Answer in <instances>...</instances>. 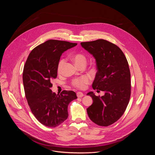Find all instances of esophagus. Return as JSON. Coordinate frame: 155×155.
<instances>
[{
  "label": "esophagus",
  "instance_id": "34e87169",
  "mask_svg": "<svg viewBox=\"0 0 155 155\" xmlns=\"http://www.w3.org/2000/svg\"><path fill=\"white\" fill-rule=\"evenodd\" d=\"M77 96L78 97H83L84 96V94L81 92H78L77 93Z\"/></svg>",
  "mask_w": 155,
  "mask_h": 155
}]
</instances>
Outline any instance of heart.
Listing matches in <instances>:
<instances>
[{
    "instance_id": "b5f03b06",
    "label": "heart",
    "mask_w": 155,
    "mask_h": 155,
    "mask_svg": "<svg viewBox=\"0 0 155 155\" xmlns=\"http://www.w3.org/2000/svg\"><path fill=\"white\" fill-rule=\"evenodd\" d=\"M72 59L78 67L83 64L86 65V58L83 54H81V53L74 54L72 55ZM64 64V59H61L58 62V67H57V72L58 74H60L61 72ZM90 81V79L89 77L83 76L80 78L73 80V81H72V84H73L74 86L82 89V88H84L85 87V86L87 84L89 83Z\"/></svg>"
}]
</instances>
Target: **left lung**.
Masks as SVG:
<instances>
[{
  "label": "left lung",
  "mask_w": 155,
  "mask_h": 155,
  "mask_svg": "<svg viewBox=\"0 0 155 155\" xmlns=\"http://www.w3.org/2000/svg\"><path fill=\"white\" fill-rule=\"evenodd\" d=\"M81 45L96 61L93 88L105 92L101 97L93 91L87 93L93 100L87 113L96 124L108 126L121 118L128 105L131 88L129 64L121 50L107 40L81 42Z\"/></svg>",
  "instance_id": "8db88e82"
}]
</instances>
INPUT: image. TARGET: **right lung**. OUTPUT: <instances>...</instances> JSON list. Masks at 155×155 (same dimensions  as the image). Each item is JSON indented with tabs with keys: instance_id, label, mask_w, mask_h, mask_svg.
<instances>
[{
	"instance_id": "1",
	"label": "right lung",
	"mask_w": 155,
	"mask_h": 155,
	"mask_svg": "<svg viewBox=\"0 0 155 155\" xmlns=\"http://www.w3.org/2000/svg\"><path fill=\"white\" fill-rule=\"evenodd\" d=\"M76 43L49 40L34 48L25 63L23 81L31 112L42 124L54 127L68 117L69 103L77 98L73 91L64 90L59 94L50 88L57 77V67L62 54L74 47Z\"/></svg>"
}]
</instances>
